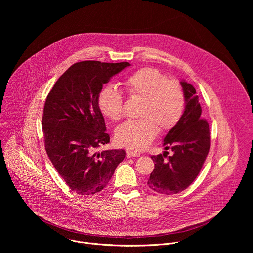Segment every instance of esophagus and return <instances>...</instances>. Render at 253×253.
I'll return each instance as SVG.
<instances>
[{"label": "esophagus", "mask_w": 253, "mask_h": 253, "mask_svg": "<svg viewBox=\"0 0 253 253\" xmlns=\"http://www.w3.org/2000/svg\"><path fill=\"white\" fill-rule=\"evenodd\" d=\"M126 156L128 158H131V157H139L140 156V153L136 152V151H133V150H130V149H127L126 150Z\"/></svg>", "instance_id": "esophagus-1"}]
</instances>
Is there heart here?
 I'll return each instance as SVG.
<instances>
[{"mask_svg":"<svg viewBox=\"0 0 253 253\" xmlns=\"http://www.w3.org/2000/svg\"><path fill=\"white\" fill-rule=\"evenodd\" d=\"M125 90L132 98L143 99L139 120H127L116 128L115 138L122 146L143 150L156 138L159 130H171L182 117L185 108L184 91L178 82L156 69L142 68L130 75ZM99 109L104 116L117 121L124 113L122 94L112 86L104 87L98 96Z\"/></svg>","mask_w":253,"mask_h":253,"instance_id":"b5f03b06","label":"heart"}]
</instances>
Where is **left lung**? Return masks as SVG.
<instances>
[{
  "label": "left lung",
  "mask_w": 253,
  "mask_h": 253,
  "mask_svg": "<svg viewBox=\"0 0 253 253\" xmlns=\"http://www.w3.org/2000/svg\"><path fill=\"white\" fill-rule=\"evenodd\" d=\"M185 95V109L178 123L164 137L165 150L173 155L151 156L155 163L147 185L161 194L185 190L199 174L210 148L209 125L201 118V106L195 88L185 80L180 82Z\"/></svg>",
  "instance_id": "8db88e82"
}]
</instances>
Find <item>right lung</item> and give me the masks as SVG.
<instances>
[{
  "label": "right lung",
  "instance_id": "add662e5",
  "mask_svg": "<svg viewBox=\"0 0 253 253\" xmlns=\"http://www.w3.org/2000/svg\"><path fill=\"white\" fill-rule=\"evenodd\" d=\"M128 66V62L76 63L47 96L42 120L45 149L57 172L77 194L100 192L125 158L123 149L98 151L110 142L98 96L103 84Z\"/></svg>",
  "mask_w": 253,
  "mask_h": 253
}]
</instances>
